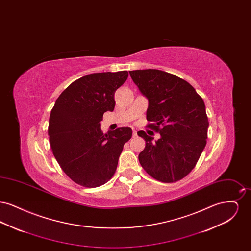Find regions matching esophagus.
<instances>
[{
    "mask_svg": "<svg viewBox=\"0 0 251 251\" xmlns=\"http://www.w3.org/2000/svg\"><path fill=\"white\" fill-rule=\"evenodd\" d=\"M132 136H133V137L136 136V131H135V130H132Z\"/></svg>",
    "mask_w": 251,
    "mask_h": 251,
    "instance_id": "34e87169",
    "label": "esophagus"
}]
</instances>
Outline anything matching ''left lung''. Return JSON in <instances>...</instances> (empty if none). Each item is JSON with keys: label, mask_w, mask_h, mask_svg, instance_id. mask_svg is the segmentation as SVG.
<instances>
[{"label": "left lung", "mask_w": 251, "mask_h": 251, "mask_svg": "<svg viewBox=\"0 0 251 251\" xmlns=\"http://www.w3.org/2000/svg\"><path fill=\"white\" fill-rule=\"evenodd\" d=\"M132 81L149 100L147 127L161 134L144 131L146 141L138 160L144 170L162 182H175L196 167L207 143L209 122L202 98L188 82L159 70L130 72Z\"/></svg>", "instance_id": "1"}]
</instances>
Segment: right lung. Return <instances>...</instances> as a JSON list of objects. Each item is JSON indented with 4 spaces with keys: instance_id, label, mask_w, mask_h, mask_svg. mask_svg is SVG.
<instances>
[{
    "instance_id": "add662e5",
    "label": "right lung",
    "mask_w": 251,
    "mask_h": 251,
    "mask_svg": "<svg viewBox=\"0 0 251 251\" xmlns=\"http://www.w3.org/2000/svg\"><path fill=\"white\" fill-rule=\"evenodd\" d=\"M127 71L84 76L70 84L50 111L48 134L62 170L79 185L93 188L106 183L118 167L123 146L131 137L129 127L108 133L100 130L103 114L113 111L116 90Z\"/></svg>"
}]
</instances>
